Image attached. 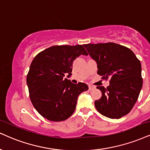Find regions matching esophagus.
Here are the masks:
<instances>
[{
    "instance_id": "obj_1",
    "label": "esophagus",
    "mask_w": 150,
    "mask_h": 150,
    "mask_svg": "<svg viewBox=\"0 0 150 150\" xmlns=\"http://www.w3.org/2000/svg\"><path fill=\"white\" fill-rule=\"evenodd\" d=\"M94 88H95V87H94L93 86H91V85H90V86H89V90H94Z\"/></svg>"
}]
</instances>
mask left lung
<instances>
[{"label":"left lung","mask_w":150,"mask_h":150,"mask_svg":"<svg viewBox=\"0 0 150 150\" xmlns=\"http://www.w3.org/2000/svg\"><path fill=\"white\" fill-rule=\"evenodd\" d=\"M97 64V74L110 85L97 86L101 97L95 101L97 110L111 119H119L132 110L143 86L141 63L129 48L108 42L84 44Z\"/></svg>","instance_id":"left-lung-1"}]
</instances>
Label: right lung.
Here are the masks:
<instances>
[{"instance_id": "1", "label": "right lung", "mask_w": 150, "mask_h": 150, "mask_svg": "<svg viewBox=\"0 0 150 150\" xmlns=\"http://www.w3.org/2000/svg\"><path fill=\"white\" fill-rule=\"evenodd\" d=\"M88 55L82 45L53 46L39 53L27 74L29 97L42 117L53 122L64 121L74 112L77 99L87 91L84 83L74 84L64 78L71 75L74 60Z\"/></svg>"}]
</instances>
